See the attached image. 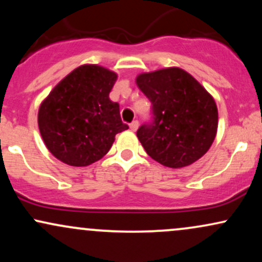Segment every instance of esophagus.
<instances>
[{"label":"esophagus","mask_w":262,"mask_h":262,"mask_svg":"<svg viewBox=\"0 0 262 262\" xmlns=\"http://www.w3.org/2000/svg\"><path fill=\"white\" fill-rule=\"evenodd\" d=\"M129 127H130L132 130L135 132L138 128H139V122H138V121H133V122L130 123V125H129Z\"/></svg>","instance_id":"34e87169"}]
</instances>
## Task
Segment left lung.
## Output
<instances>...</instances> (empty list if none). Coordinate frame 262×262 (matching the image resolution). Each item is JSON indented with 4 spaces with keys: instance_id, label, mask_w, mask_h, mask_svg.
Returning a JSON list of instances; mask_svg holds the SVG:
<instances>
[{
    "instance_id": "left-lung-1",
    "label": "left lung",
    "mask_w": 262,
    "mask_h": 262,
    "mask_svg": "<svg viewBox=\"0 0 262 262\" xmlns=\"http://www.w3.org/2000/svg\"><path fill=\"white\" fill-rule=\"evenodd\" d=\"M152 104L154 122L138 129L146 154L159 164L181 169L208 151L218 129L214 98L183 69L166 68L137 76Z\"/></svg>"
}]
</instances>
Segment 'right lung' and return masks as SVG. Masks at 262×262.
Instances as JSON below:
<instances>
[{
	"label": "right lung",
	"mask_w": 262,
	"mask_h": 262,
	"mask_svg": "<svg viewBox=\"0 0 262 262\" xmlns=\"http://www.w3.org/2000/svg\"><path fill=\"white\" fill-rule=\"evenodd\" d=\"M117 77L103 66L81 65L41 102L39 132L58 160L70 166H89L110 151L116 134L127 130L119 104L110 100Z\"/></svg>",
	"instance_id": "add662e5"
}]
</instances>
